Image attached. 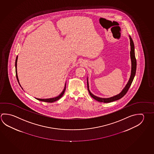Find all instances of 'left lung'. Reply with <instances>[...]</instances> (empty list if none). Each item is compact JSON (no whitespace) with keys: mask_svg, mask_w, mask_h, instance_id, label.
<instances>
[{"mask_svg":"<svg viewBox=\"0 0 154 154\" xmlns=\"http://www.w3.org/2000/svg\"><path fill=\"white\" fill-rule=\"evenodd\" d=\"M129 37L130 40V48H131L130 57H131V76H130L129 80L128 81L126 86H125V88L123 89V90L121 92L120 94H119L116 95V96L110 97V98H102L97 97V96H94L92 94H91V92L90 91L89 89V83H88V81L87 79V86H88V90L89 94H90V96L93 98H94V100H96L98 102L103 103H110L115 101L117 100H119L127 94V92L128 91V90H129L130 87L131 85L132 81L134 80V78L135 74H136L137 62H136V57H135V49H134V42H133L131 37L130 36H129Z\"/></svg>","mask_w":154,"mask_h":154,"instance_id":"8db88e82","label":"left lung"}]
</instances>
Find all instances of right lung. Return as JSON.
Masks as SVG:
<instances>
[{
    "instance_id": "right-lung-1",
    "label": "right lung",
    "mask_w": 154,
    "mask_h": 154,
    "mask_svg": "<svg viewBox=\"0 0 154 154\" xmlns=\"http://www.w3.org/2000/svg\"><path fill=\"white\" fill-rule=\"evenodd\" d=\"M17 59H18V56L17 57L16 60V62H15V66H16V75L17 79V81L18 82V83L19 84V80H18V76H17ZM20 86H21V85H20ZM22 87V86H21ZM65 89H66V84H65V88L63 90L62 92L60 94L57 96L56 97H54V98H49V99H39V98H36L37 100H41V101H43V102H45L48 103H52L54 102L55 101H56L57 100L60 99L61 97H62L63 95L64 94V92L65 91Z\"/></svg>"
}]
</instances>
